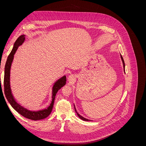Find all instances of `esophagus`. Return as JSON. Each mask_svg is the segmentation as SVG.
Segmentation results:
<instances>
[{
    "mask_svg": "<svg viewBox=\"0 0 146 146\" xmlns=\"http://www.w3.org/2000/svg\"><path fill=\"white\" fill-rule=\"evenodd\" d=\"M76 80V77H75L74 75H70L68 77V80L69 82H74Z\"/></svg>",
    "mask_w": 146,
    "mask_h": 146,
    "instance_id": "esophagus-1",
    "label": "esophagus"
}]
</instances>
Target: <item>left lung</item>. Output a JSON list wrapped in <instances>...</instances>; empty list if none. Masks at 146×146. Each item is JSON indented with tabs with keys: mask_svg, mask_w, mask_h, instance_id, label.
Wrapping results in <instances>:
<instances>
[{
	"mask_svg": "<svg viewBox=\"0 0 146 146\" xmlns=\"http://www.w3.org/2000/svg\"><path fill=\"white\" fill-rule=\"evenodd\" d=\"M121 60H122V63H123V70H124V72H125V63H124V61H123V58H122V55H121ZM74 109H75V111H76V113H77V116L80 117L82 120H83V121H90V119H86L85 117H83V116H82L81 115H80V114H79L78 113H77V110H76V107H75V105H74Z\"/></svg>",
	"mask_w": 146,
	"mask_h": 146,
	"instance_id": "8db88e82",
	"label": "left lung"
}]
</instances>
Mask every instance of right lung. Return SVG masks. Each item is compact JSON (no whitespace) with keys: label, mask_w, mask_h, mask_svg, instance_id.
Returning a JSON list of instances; mask_svg holds the SVG:
<instances>
[{"label":"right lung","mask_w":146,"mask_h":146,"mask_svg":"<svg viewBox=\"0 0 146 146\" xmlns=\"http://www.w3.org/2000/svg\"><path fill=\"white\" fill-rule=\"evenodd\" d=\"M25 35H23L17 39L15 41L14 46H13V49L8 55L7 60L6 61V64L5 66V71H4V80H3V85H4V92L8 102L10 104L11 107L14 108L17 112H18L22 116L24 117L31 119L33 121L41 120V119H45L47 117L50 113L54 106V100L55 99V96L57 92L60 90L61 88L66 85V77L65 76H63L59 78L58 80H56L54 83L52 87V102L50 105L47 108L43 109L38 111H31L27 108H24L23 106H21L19 104L16 102V99L13 96L11 87H10V69L11 66L13 62V58H14V55L18 48L19 46L22 45L24 41Z\"/></svg>","instance_id":"1"}]
</instances>
